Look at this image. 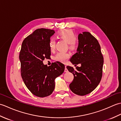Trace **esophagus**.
Here are the masks:
<instances>
[{
  "label": "esophagus",
  "mask_w": 121,
  "mask_h": 121,
  "mask_svg": "<svg viewBox=\"0 0 121 121\" xmlns=\"http://www.w3.org/2000/svg\"><path fill=\"white\" fill-rule=\"evenodd\" d=\"M65 72H68V69H67V68H66V65L65 66Z\"/></svg>",
  "instance_id": "34e87169"
}]
</instances>
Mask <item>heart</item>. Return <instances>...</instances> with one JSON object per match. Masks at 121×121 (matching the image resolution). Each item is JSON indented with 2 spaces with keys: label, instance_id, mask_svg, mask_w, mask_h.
Here are the masks:
<instances>
[{
  "label": "heart",
  "instance_id": "obj_1",
  "mask_svg": "<svg viewBox=\"0 0 121 121\" xmlns=\"http://www.w3.org/2000/svg\"><path fill=\"white\" fill-rule=\"evenodd\" d=\"M58 36L61 39L65 40L68 43L69 47L72 50H75L78 47L75 33L72 30L69 29H65L59 31L58 34ZM56 42L53 38L50 39L49 42V47L51 51H53L55 49ZM70 57V54L68 52H60L56 54L55 59L60 62L65 63Z\"/></svg>",
  "mask_w": 121,
  "mask_h": 121
}]
</instances>
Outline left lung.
<instances>
[{
    "mask_svg": "<svg viewBox=\"0 0 121 121\" xmlns=\"http://www.w3.org/2000/svg\"><path fill=\"white\" fill-rule=\"evenodd\" d=\"M78 39L77 52L72 56L70 61L73 65L80 63L81 66H77L76 70L70 66L66 68L74 75L69 86L71 91L84 96L93 91L101 81L104 57L97 39L89 32L79 34Z\"/></svg>",
    "mask_w": 121,
    "mask_h": 121,
    "instance_id": "obj_1",
    "label": "left lung"
}]
</instances>
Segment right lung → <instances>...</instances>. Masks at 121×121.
<instances>
[{
    "mask_svg": "<svg viewBox=\"0 0 121 121\" xmlns=\"http://www.w3.org/2000/svg\"><path fill=\"white\" fill-rule=\"evenodd\" d=\"M55 33V30L43 28L36 30L23 41L20 52L23 81L28 89L39 97L52 93L55 78L65 71V65L58 61L49 66L43 62L51 55L49 42Z\"/></svg>",
    "mask_w": 121,
    "mask_h": 121,
    "instance_id": "1",
    "label": "right lung"
}]
</instances>
